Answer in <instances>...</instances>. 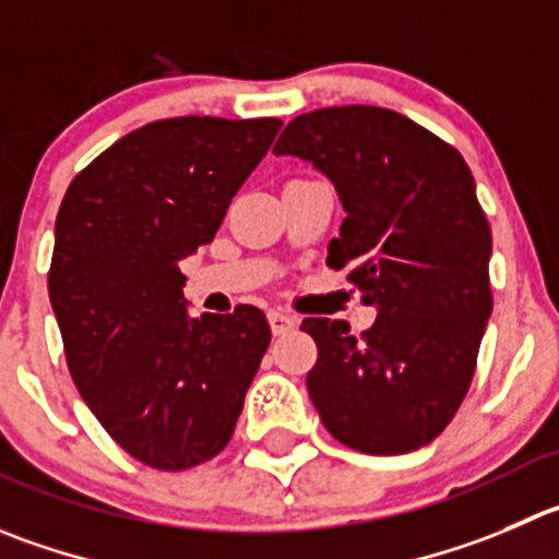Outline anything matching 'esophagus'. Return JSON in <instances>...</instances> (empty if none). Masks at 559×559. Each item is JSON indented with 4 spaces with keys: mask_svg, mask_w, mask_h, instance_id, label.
Segmentation results:
<instances>
[{
    "mask_svg": "<svg viewBox=\"0 0 559 559\" xmlns=\"http://www.w3.org/2000/svg\"><path fill=\"white\" fill-rule=\"evenodd\" d=\"M269 323H271V332L274 334H288L290 329L296 326V318L288 316V312H283V310H271Z\"/></svg>",
    "mask_w": 559,
    "mask_h": 559,
    "instance_id": "esophagus-1",
    "label": "esophagus"
}]
</instances>
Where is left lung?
Returning <instances> with one entry per match:
<instances>
[{"label": "left lung", "instance_id": "obj_1", "mask_svg": "<svg viewBox=\"0 0 559 559\" xmlns=\"http://www.w3.org/2000/svg\"><path fill=\"white\" fill-rule=\"evenodd\" d=\"M276 156L334 183L345 219L326 263L350 265L376 323L305 318L318 345L307 390L337 442L368 455L425 448L448 428L475 376L491 316V227L455 147L381 106L299 115Z\"/></svg>", "mask_w": 559, "mask_h": 559}]
</instances>
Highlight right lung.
<instances>
[{
    "mask_svg": "<svg viewBox=\"0 0 559 559\" xmlns=\"http://www.w3.org/2000/svg\"><path fill=\"white\" fill-rule=\"evenodd\" d=\"M280 126L147 123L84 167L57 214L49 299L73 384L106 433L153 469L225 450L271 343L252 305L191 318L178 263L214 241Z\"/></svg>",
    "mask_w": 559,
    "mask_h": 559,
    "instance_id": "add662e5",
    "label": "right lung"
}]
</instances>
